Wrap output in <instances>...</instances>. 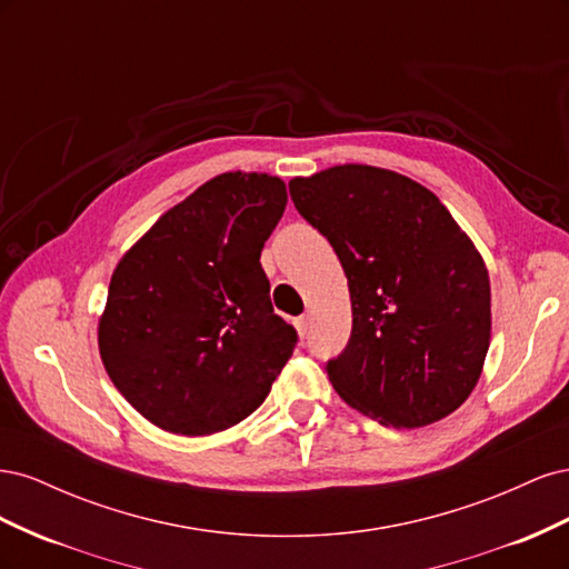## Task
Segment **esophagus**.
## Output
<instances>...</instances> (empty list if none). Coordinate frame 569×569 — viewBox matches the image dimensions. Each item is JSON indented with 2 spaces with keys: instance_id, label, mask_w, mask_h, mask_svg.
<instances>
[{
  "instance_id": "34e87169",
  "label": "esophagus",
  "mask_w": 569,
  "mask_h": 569,
  "mask_svg": "<svg viewBox=\"0 0 569 569\" xmlns=\"http://www.w3.org/2000/svg\"><path fill=\"white\" fill-rule=\"evenodd\" d=\"M311 322H313V318L308 316V313H303V316H299V318H297V322H295V325H297V330H299V335H301V337H306V335H308V330H311Z\"/></svg>"
}]
</instances>
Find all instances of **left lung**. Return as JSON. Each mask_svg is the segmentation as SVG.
Wrapping results in <instances>:
<instances>
[{
	"mask_svg": "<svg viewBox=\"0 0 569 569\" xmlns=\"http://www.w3.org/2000/svg\"><path fill=\"white\" fill-rule=\"evenodd\" d=\"M289 194L349 280L351 337L325 363L337 393L393 427L449 416L491 335L489 272L470 237L437 194L385 168L335 166L295 178Z\"/></svg>",
	"mask_w": 569,
	"mask_h": 569,
	"instance_id": "obj_1",
	"label": "left lung"
}]
</instances>
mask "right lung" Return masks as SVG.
<instances>
[{
	"label": "right lung",
	"instance_id": "add662e5",
	"mask_svg": "<svg viewBox=\"0 0 569 569\" xmlns=\"http://www.w3.org/2000/svg\"><path fill=\"white\" fill-rule=\"evenodd\" d=\"M287 206L266 173H226L163 213L113 270L99 353L116 389L166 432L249 418L299 335L272 311L261 251Z\"/></svg>",
	"mask_w": 569,
	"mask_h": 569
}]
</instances>
